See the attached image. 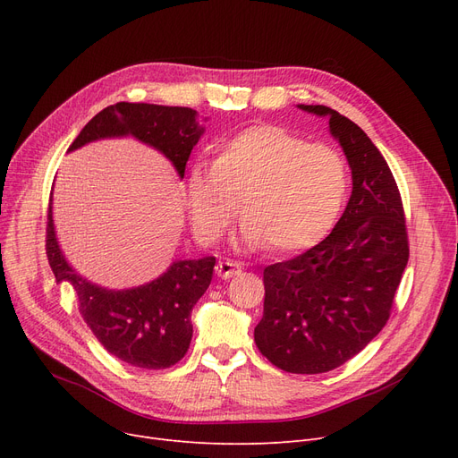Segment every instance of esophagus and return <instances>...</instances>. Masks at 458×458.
Returning <instances> with one entry per match:
<instances>
[{
  "label": "esophagus",
  "mask_w": 458,
  "mask_h": 458,
  "mask_svg": "<svg viewBox=\"0 0 458 458\" xmlns=\"http://www.w3.org/2000/svg\"><path fill=\"white\" fill-rule=\"evenodd\" d=\"M215 273H216V276H221L225 280L232 278V276H237V275H242V263L232 261V259L219 261V263H216V267H215Z\"/></svg>",
  "instance_id": "esophagus-1"
}]
</instances>
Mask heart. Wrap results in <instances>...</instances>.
Masks as SVG:
<instances>
[{"instance_id":"1","label":"heart","mask_w":458,"mask_h":458,"mask_svg":"<svg viewBox=\"0 0 458 458\" xmlns=\"http://www.w3.org/2000/svg\"><path fill=\"white\" fill-rule=\"evenodd\" d=\"M345 195L347 168L338 152L267 124L233 135L219 157L197 159L187 176L191 221L202 242L223 235L243 199V242L273 254L316 243Z\"/></svg>"}]
</instances>
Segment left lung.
Here are the masks:
<instances>
[{"instance_id": "left-lung-1", "label": "left lung", "mask_w": 458, "mask_h": 458, "mask_svg": "<svg viewBox=\"0 0 458 458\" xmlns=\"http://www.w3.org/2000/svg\"><path fill=\"white\" fill-rule=\"evenodd\" d=\"M299 107L328 116L352 171V195L321 243L263 271L254 342L278 369L318 375L344 366L388 323L411 249L399 187L371 139L327 106Z\"/></svg>"}]
</instances>
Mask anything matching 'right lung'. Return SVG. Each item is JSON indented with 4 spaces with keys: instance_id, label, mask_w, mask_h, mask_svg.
<instances>
[{
    "instance_id": "1",
    "label": "right lung",
    "mask_w": 458,
    "mask_h": 458,
    "mask_svg": "<svg viewBox=\"0 0 458 458\" xmlns=\"http://www.w3.org/2000/svg\"><path fill=\"white\" fill-rule=\"evenodd\" d=\"M191 107L118 102L102 109L70 144H83L114 135H133L163 152L183 178L191 150L202 128ZM46 254L57 284L68 282L78 297L85 323L98 342L118 360L140 369H166L185 356L191 338V311L206 293L215 258L176 261L157 280L126 292H107L81 278L63 258L47 204Z\"/></svg>"
}]
</instances>
